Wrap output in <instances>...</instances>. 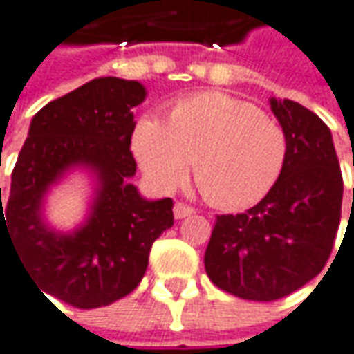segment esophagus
<instances>
[{"instance_id": "34e87169", "label": "esophagus", "mask_w": 354, "mask_h": 354, "mask_svg": "<svg viewBox=\"0 0 354 354\" xmlns=\"http://www.w3.org/2000/svg\"><path fill=\"white\" fill-rule=\"evenodd\" d=\"M173 214H175V218L183 219V218H189L194 214V208L189 206V204H185V202H175V206H173Z\"/></svg>"}]
</instances>
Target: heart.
<instances>
[{
    "label": "heart",
    "mask_w": 354,
    "mask_h": 354,
    "mask_svg": "<svg viewBox=\"0 0 354 354\" xmlns=\"http://www.w3.org/2000/svg\"><path fill=\"white\" fill-rule=\"evenodd\" d=\"M133 152L158 189H175L192 162L194 179L212 204L245 208L262 201L279 179L287 136L252 104L206 92L177 102L165 123L142 117Z\"/></svg>",
    "instance_id": "1"
}]
</instances>
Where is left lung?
Listing matches in <instances>:
<instances>
[{
	"label": "left lung",
	"mask_w": 354,
	"mask_h": 354,
	"mask_svg": "<svg viewBox=\"0 0 354 354\" xmlns=\"http://www.w3.org/2000/svg\"><path fill=\"white\" fill-rule=\"evenodd\" d=\"M270 106L287 136L283 171L245 214L216 218L204 254L212 283L247 301H277L314 279L341 221L343 177L328 125L291 100Z\"/></svg>",
	"instance_id": "obj_1"
}]
</instances>
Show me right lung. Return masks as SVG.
Masks as SVG:
<instances>
[{
    "label": "right lung",
    "mask_w": 354,
    "mask_h": 354,
    "mask_svg": "<svg viewBox=\"0 0 354 354\" xmlns=\"http://www.w3.org/2000/svg\"><path fill=\"white\" fill-rule=\"evenodd\" d=\"M145 98L140 82L102 77L32 117L1 204V247L13 243L44 297L84 310L123 299L140 283L153 241L173 225L171 198L146 201L129 183L133 107ZM77 165L97 175V196L84 226L57 234L41 218L43 196Z\"/></svg>",
    "instance_id": "right-lung-1"
}]
</instances>
